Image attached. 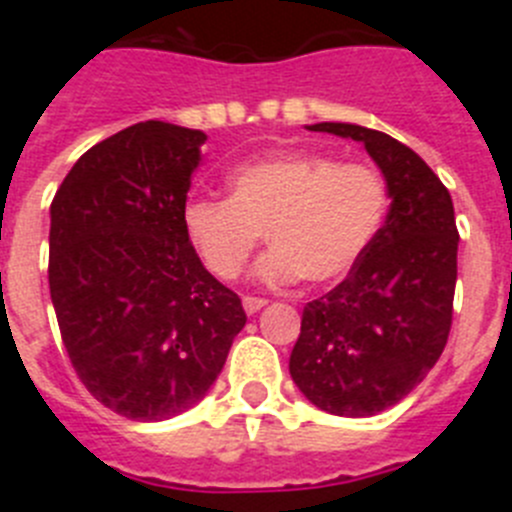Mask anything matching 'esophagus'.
Here are the masks:
<instances>
[{"instance_id": "esophagus-1", "label": "esophagus", "mask_w": 512, "mask_h": 512, "mask_svg": "<svg viewBox=\"0 0 512 512\" xmlns=\"http://www.w3.org/2000/svg\"><path fill=\"white\" fill-rule=\"evenodd\" d=\"M261 307H266L264 297H243V310H246L248 315H253V312H259Z\"/></svg>"}]
</instances>
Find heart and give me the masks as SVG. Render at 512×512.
Returning <instances> with one entry per match:
<instances>
[{
    "label": "heart",
    "mask_w": 512,
    "mask_h": 512,
    "mask_svg": "<svg viewBox=\"0 0 512 512\" xmlns=\"http://www.w3.org/2000/svg\"><path fill=\"white\" fill-rule=\"evenodd\" d=\"M230 197H194L184 205L189 246L217 279H235L266 230L269 251L256 277L287 284H336L359 266L390 210L387 184L364 164L284 151L253 158L228 174Z\"/></svg>",
    "instance_id": "b5f03b06"
}]
</instances>
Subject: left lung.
Returning <instances> with one entry per match:
<instances>
[{
    "mask_svg": "<svg viewBox=\"0 0 512 512\" xmlns=\"http://www.w3.org/2000/svg\"><path fill=\"white\" fill-rule=\"evenodd\" d=\"M307 130L364 143L392 200L359 266L305 305L289 356V374L315 408L366 418L410 395L449 341L459 251L454 202L431 166L392 135L348 122Z\"/></svg>",
    "mask_w": 512,
    "mask_h": 512,
    "instance_id": "1",
    "label": "left lung"
}]
</instances>
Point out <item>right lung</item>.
Listing matches in <instances>:
<instances>
[{
  "label": "right lung",
  "mask_w": 512,
  "mask_h": 512,
  "mask_svg": "<svg viewBox=\"0 0 512 512\" xmlns=\"http://www.w3.org/2000/svg\"><path fill=\"white\" fill-rule=\"evenodd\" d=\"M205 140L171 122L130 125L71 166L51 205L48 284L63 346L104 408L143 423L194 408L246 325L241 297L184 235Z\"/></svg>",
  "instance_id": "obj_1"
}]
</instances>
